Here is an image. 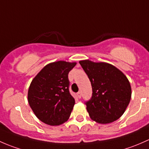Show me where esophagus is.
I'll return each instance as SVG.
<instances>
[{"label": "esophagus", "mask_w": 149, "mask_h": 149, "mask_svg": "<svg viewBox=\"0 0 149 149\" xmlns=\"http://www.w3.org/2000/svg\"><path fill=\"white\" fill-rule=\"evenodd\" d=\"M77 97L79 98H81V97H82V93H81L80 91L78 92V93H77Z\"/></svg>", "instance_id": "1"}]
</instances>
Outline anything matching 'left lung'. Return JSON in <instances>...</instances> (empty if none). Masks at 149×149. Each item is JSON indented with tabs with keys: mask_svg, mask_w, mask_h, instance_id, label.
Wrapping results in <instances>:
<instances>
[{
	"mask_svg": "<svg viewBox=\"0 0 149 149\" xmlns=\"http://www.w3.org/2000/svg\"><path fill=\"white\" fill-rule=\"evenodd\" d=\"M88 76L93 96L86 102L90 118L100 124L114 122L122 116L131 98V87L120 70L106 62L79 61Z\"/></svg>",
	"mask_w": 149,
	"mask_h": 149,
	"instance_id": "obj_1",
	"label": "left lung"
}]
</instances>
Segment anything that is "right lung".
Returning a JSON list of instances; mask_svg holds the SVG:
<instances>
[{
	"mask_svg": "<svg viewBox=\"0 0 149 149\" xmlns=\"http://www.w3.org/2000/svg\"><path fill=\"white\" fill-rule=\"evenodd\" d=\"M76 62L57 61L45 66L31 82L28 102L35 116L49 125H59L69 119L74 98L69 91L68 74Z\"/></svg>",
	"mask_w": 149,
	"mask_h": 149,
	"instance_id": "1",
	"label": "right lung"
}]
</instances>
